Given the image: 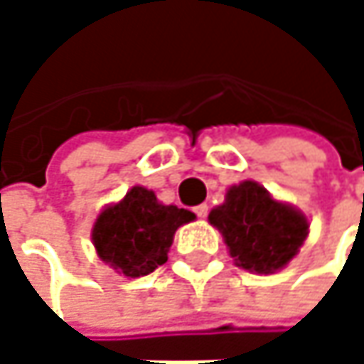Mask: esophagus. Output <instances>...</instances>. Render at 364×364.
<instances>
[{
    "instance_id": "1",
    "label": "esophagus",
    "mask_w": 364,
    "mask_h": 364,
    "mask_svg": "<svg viewBox=\"0 0 364 364\" xmlns=\"http://www.w3.org/2000/svg\"><path fill=\"white\" fill-rule=\"evenodd\" d=\"M193 213H196L200 219H206V215H208V206H206V204H198V206L193 208Z\"/></svg>"
}]
</instances>
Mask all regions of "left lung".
Here are the masks:
<instances>
[{
	"mask_svg": "<svg viewBox=\"0 0 364 364\" xmlns=\"http://www.w3.org/2000/svg\"><path fill=\"white\" fill-rule=\"evenodd\" d=\"M234 263L255 274L282 269L308 238L310 223L301 210L278 202L265 187L255 181L232 185L225 202L208 215Z\"/></svg>",
	"mask_w": 364,
	"mask_h": 364,
	"instance_id": "1",
	"label": "left lung"
}]
</instances>
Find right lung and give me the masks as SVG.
Instances as JSON below:
<instances>
[{
    "label": "right lung",
    "instance_id": "1",
    "mask_svg": "<svg viewBox=\"0 0 364 364\" xmlns=\"http://www.w3.org/2000/svg\"><path fill=\"white\" fill-rule=\"evenodd\" d=\"M196 215L158 202L147 187L134 185L119 202L105 206L92 228L97 255L117 274L139 278L166 263L175 232Z\"/></svg>",
    "mask_w": 364,
    "mask_h": 364
}]
</instances>
